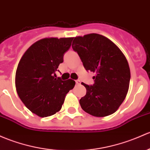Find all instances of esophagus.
Instances as JSON below:
<instances>
[{
  "label": "esophagus",
  "mask_w": 150,
  "mask_h": 150,
  "mask_svg": "<svg viewBox=\"0 0 150 150\" xmlns=\"http://www.w3.org/2000/svg\"><path fill=\"white\" fill-rule=\"evenodd\" d=\"M75 83H76L77 85H80V80H75Z\"/></svg>",
  "instance_id": "1"
}]
</instances>
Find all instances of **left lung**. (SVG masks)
<instances>
[{"label": "left lung", "mask_w": 150, "mask_h": 150, "mask_svg": "<svg viewBox=\"0 0 150 150\" xmlns=\"http://www.w3.org/2000/svg\"><path fill=\"white\" fill-rule=\"evenodd\" d=\"M73 39L72 49L86 70L96 73L93 86L82 83L87 91L80 100V106L92 116H109L117 111L128 92L131 75L127 58L113 42L100 34Z\"/></svg>", "instance_id": "obj_1"}]
</instances>
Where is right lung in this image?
Wrapping results in <instances>:
<instances>
[{
	"label": "right lung",
	"mask_w": 150,
	"mask_h": 150,
	"mask_svg": "<svg viewBox=\"0 0 150 150\" xmlns=\"http://www.w3.org/2000/svg\"><path fill=\"white\" fill-rule=\"evenodd\" d=\"M72 38H45L33 44L22 56L16 72V88L20 99L32 113L47 117L59 111L73 80L55 78Z\"/></svg>",
	"instance_id": "add662e5"
}]
</instances>
